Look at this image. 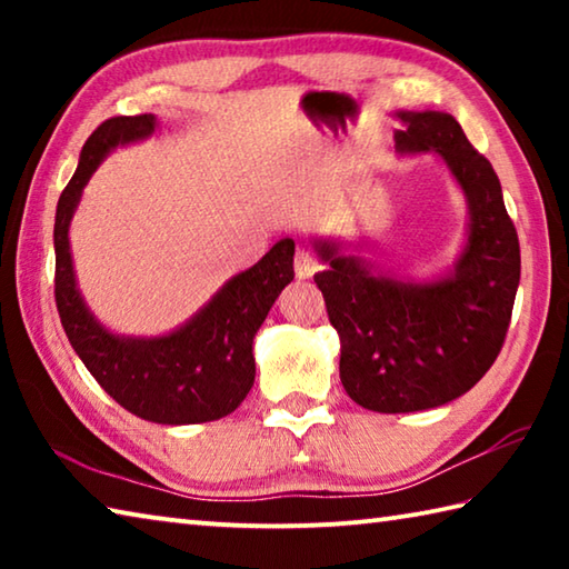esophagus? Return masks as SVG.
I'll use <instances>...</instances> for the list:
<instances>
[{"instance_id": "1", "label": "esophagus", "mask_w": 569, "mask_h": 569, "mask_svg": "<svg viewBox=\"0 0 569 569\" xmlns=\"http://www.w3.org/2000/svg\"><path fill=\"white\" fill-rule=\"evenodd\" d=\"M293 271L298 278H311L316 271H321V263H319V258H316L313 253H308V250H296Z\"/></svg>"}]
</instances>
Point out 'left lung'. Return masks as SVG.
I'll return each mask as SVG.
<instances>
[{
    "label": "left lung",
    "instance_id": "obj_1",
    "mask_svg": "<svg viewBox=\"0 0 569 569\" xmlns=\"http://www.w3.org/2000/svg\"><path fill=\"white\" fill-rule=\"evenodd\" d=\"M399 152L435 150L469 200V240L455 273L431 283L379 278L333 243H313V276L341 339L339 373L363 409L407 413L467 393L502 351L519 286V240L502 186L447 112H399Z\"/></svg>",
    "mask_w": 569,
    "mask_h": 569
}]
</instances>
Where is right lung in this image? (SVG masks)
Masks as SVG:
<instances>
[{
  "label": "right lung",
  "mask_w": 569,
  "mask_h": 569,
  "mask_svg": "<svg viewBox=\"0 0 569 569\" xmlns=\"http://www.w3.org/2000/svg\"><path fill=\"white\" fill-rule=\"evenodd\" d=\"M152 130V114H120L104 120L84 142L80 166L57 203L54 301L72 349L122 409L156 423L213 421L236 411L253 387V336L278 293L293 281L296 243L291 238L278 240L261 261L230 278L213 301L170 336L122 339L104 331L74 286L67 230L100 160Z\"/></svg>",
  "instance_id": "obj_1"
}]
</instances>
